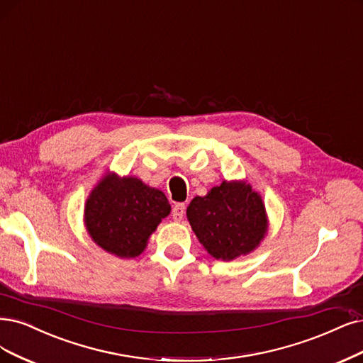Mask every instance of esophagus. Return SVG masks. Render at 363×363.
Here are the masks:
<instances>
[{
  "instance_id": "obj_1",
  "label": "esophagus",
  "mask_w": 363,
  "mask_h": 363,
  "mask_svg": "<svg viewBox=\"0 0 363 363\" xmlns=\"http://www.w3.org/2000/svg\"><path fill=\"white\" fill-rule=\"evenodd\" d=\"M185 213V203H177L172 208V218L174 221H181Z\"/></svg>"
}]
</instances>
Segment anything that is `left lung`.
<instances>
[{"mask_svg":"<svg viewBox=\"0 0 363 363\" xmlns=\"http://www.w3.org/2000/svg\"><path fill=\"white\" fill-rule=\"evenodd\" d=\"M191 229L212 257L233 260L256 248L267 227L262 197L242 182H223L186 208Z\"/></svg>","mask_w":363,"mask_h":363,"instance_id":"1","label":"left lung"}]
</instances>
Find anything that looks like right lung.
<instances>
[{
    "instance_id": "1",
    "label": "right lung",
    "mask_w": 363,
    "mask_h": 363,
    "mask_svg": "<svg viewBox=\"0 0 363 363\" xmlns=\"http://www.w3.org/2000/svg\"><path fill=\"white\" fill-rule=\"evenodd\" d=\"M170 213L163 191L138 178L107 174L85 206V224L94 242L118 257H138L147 238Z\"/></svg>"
}]
</instances>
